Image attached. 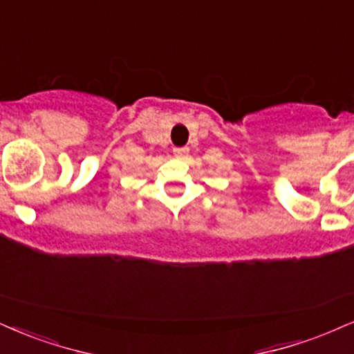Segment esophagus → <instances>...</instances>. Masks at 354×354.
Listing matches in <instances>:
<instances>
[{"label": "esophagus", "mask_w": 354, "mask_h": 354, "mask_svg": "<svg viewBox=\"0 0 354 354\" xmlns=\"http://www.w3.org/2000/svg\"><path fill=\"white\" fill-rule=\"evenodd\" d=\"M185 152H187V149H176V154H178V156L185 154Z\"/></svg>", "instance_id": "1"}]
</instances>
